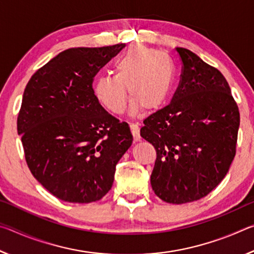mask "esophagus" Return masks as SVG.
Listing matches in <instances>:
<instances>
[{
    "instance_id": "1",
    "label": "esophagus",
    "mask_w": 254,
    "mask_h": 254,
    "mask_svg": "<svg viewBox=\"0 0 254 254\" xmlns=\"http://www.w3.org/2000/svg\"><path fill=\"white\" fill-rule=\"evenodd\" d=\"M130 127H131V131H132V134H133V139H134V141H140L141 136H140L139 124L134 123V122H131L130 123Z\"/></svg>"
}]
</instances>
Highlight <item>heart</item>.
Returning a JSON list of instances; mask_svg holds the SVG:
<instances>
[{
	"instance_id": "obj_1",
	"label": "heart",
	"mask_w": 254,
	"mask_h": 254,
	"mask_svg": "<svg viewBox=\"0 0 254 254\" xmlns=\"http://www.w3.org/2000/svg\"><path fill=\"white\" fill-rule=\"evenodd\" d=\"M114 68L115 75H100L93 87L96 100L114 114L126 110L127 92L133 109L150 111L159 109L173 88V62L165 53L149 47L131 46L117 59Z\"/></svg>"
}]
</instances>
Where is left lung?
<instances>
[{
  "label": "left lung",
  "instance_id": "8db88e82",
  "mask_svg": "<svg viewBox=\"0 0 254 254\" xmlns=\"http://www.w3.org/2000/svg\"><path fill=\"white\" fill-rule=\"evenodd\" d=\"M182 75L170 104L143 121L140 134L157 159L151 186L159 198L185 204L208 195L236 152L240 112L222 72L177 48Z\"/></svg>",
  "mask_w": 254,
  "mask_h": 254
}]
</instances>
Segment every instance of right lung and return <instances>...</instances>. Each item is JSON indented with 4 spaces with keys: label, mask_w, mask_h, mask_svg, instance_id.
I'll list each match as a JSON object with an SVG mask.
<instances>
[{
    "label": "right lung",
    "mask_w": 254,
    "mask_h": 254,
    "mask_svg": "<svg viewBox=\"0 0 254 254\" xmlns=\"http://www.w3.org/2000/svg\"><path fill=\"white\" fill-rule=\"evenodd\" d=\"M124 47L64 50L25 86L18 115L25 161L33 177L59 199L100 200L131 147L128 124L103 109L93 89L94 77Z\"/></svg>",
    "instance_id": "obj_1"
}]
</instances>
